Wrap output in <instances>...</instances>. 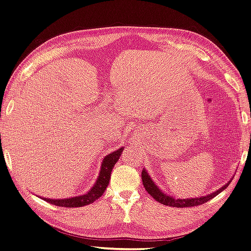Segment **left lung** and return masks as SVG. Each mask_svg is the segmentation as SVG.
Returning a JSON list of instances; mask_svg holds the SVG:
<instances>
[{
  "mask_svg": "<svg viewBox=\"0 0 251 251\" xmlns=\"http://www.w3.org/2000/svg\"><path fill=\"white\" fill-rule=\"evenodd\" d=\"M142 181H143V185L146 189V191L151 196L154 200H156L157 202L166 205V206H170V207H193V206H198V205H202L206 202H208L209 200L213 199L216 196H218L220 192L223 191L227 186L230 184L231 180H229L223 187H221L220 189L216 190L214 192H211L210 195H207L204 197H200V198H190V199H176L174 197H170L168 195H166L165 192L162 191L157 186L155 185V183L151 180V177L147 174L146 169L142 170Z\"/></svg>",
  "mask_w": 251,
  "mask_h": 251,
  "instance_id": "8db88e82",
  "label": "left lung"
}]
</instances>
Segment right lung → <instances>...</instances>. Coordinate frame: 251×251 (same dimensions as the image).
<instances>
[{"mask_svg": "<svg viewBox=\"0 0 251 251\" xmlns=\"http://www.w3.org/2000/svg\"><path fill=\"white\" fill-rule=\"evenodd\" d=\"M123 150H124V147H121L120 149L116 150V151L107 154L104 157L97 181L87 193H84V195L77 196V197L67 198V199H48V198H42V197L40 198L50 204H53L55 206H61V207H68V208L69 207L70 208H74V207H82V206L94 203L96 200H98L100 197H102L104 191L106 190L107 186L109 184L111 170L114 167V164L119 161L122 152H123Z\"/></svg>", "mask_w": 251, "mask_h": 251, "instance_id": "obj_1", "label": "right lung"}]
</instances>
